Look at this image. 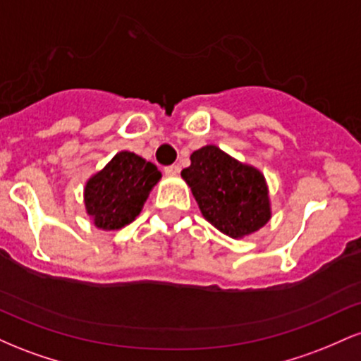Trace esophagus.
Returning a JSON list of instances; mask_svg holds the SVG:
<instances>
[{
  "label": "esophagus",
  "mask_w": 361,
  "mask_h": 361,
  "mask_svg": "<svg viewBox=\"0 0 361 361\" xmlns=\"http://www.w3.org/2000/svg\"><path fill=\"white\" fill-rule=\"evenodd\" d=\"M181 171V168L178 166V164H171V166H166L164 168V173H166V175H169V176H175V175H178V173Z\"/></svg>",
  "instance_id": "1"
}]
</instances>
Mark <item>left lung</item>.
Returning <instances> with one entry per match:
<instances>
[{"mask_svg":"<svg viewBox=\"0 0 361 361\" xmlns=\"http://www.w3.org/2000/svg\"><path fill=\"white\" fill-rule=\"evenodd\" d=\"M181 178L192 190L205 221L233 239H243L267 226L271 202L258 168L241 163L209 144L193 151Z\"/></svg>","mask_w":361,"mask_h":361,"instance_id":"8db88e82","label":"left lung"}]
</instances>
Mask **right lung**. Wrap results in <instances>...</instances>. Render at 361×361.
<instances>
[{
    "label": "right lung",
    "instance_id": "add662e5",
    "mask_svg": "<svg viewBox=\"0 0 361 361\" xmlns=\"http://www.w3.org/2000/svg\"><path fill=\"white\" fill-rule=\"evenodd\" d=\"M159 180L161 171L154 164L130 151H120L85 183L86 215L97 229H122L135 221Z\"/></svg>",
    "mask_w": 361,
    "mask_h": 361
}]
</instances>
